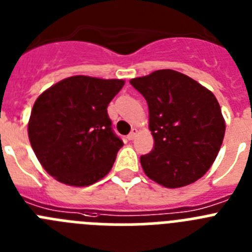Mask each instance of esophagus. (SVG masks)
Wrapping results in <instances>:
<instances>
[{
	"label": "esophagus",
	"instance_id": "esophagus-1",
	"mask_svg": "<svg viewBox=\"0 0 252 252\" xmlns=\"http://www.w3.org/2000/svg\"><path fill=\"white\" fill-rule=\"evenodd\" d=\"M136 135H137V128H136V127H133L132 130H131V132L128 133L127 139H128V140H133V139H135V137H136Z\"/></svg>",
	"mask_w": 252,
	"mask_h": 252
}]
</instances>
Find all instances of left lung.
<instances>
[{
	"label": "left lung",
	"mask_w": 252,
	"mask_h": 252,
	"mask_svg": "<svg viewBox=\"0 0 252 252\" xmlns=\"http://www.w3.org/2000/svg\"><path fill=\"white\" fill-rule=\"evenodd\" d=\"M130 83L149 106L154 149L140 158L145 174L165 188L194 183L212 166L226 131L215 94L171 69L133 78Z\"/></svg>",
	"instance_id": "obj_1"
}]
</instances>
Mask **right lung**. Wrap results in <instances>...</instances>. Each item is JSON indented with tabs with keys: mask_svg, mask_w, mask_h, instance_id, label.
<instances>
[{
	"mask_svg": "<svg viewBox=\"0 0 252 252\" xmlns=\"http://www.w3.org/2000/svg\"><path fill=\"white\" fill-rule=\"evenodd\" d=\"M124 84L73 75L37 97L28 133L48 174L66 186L87 187L110 173L124 142L113 133L107 106Z\"/></svg>",
	"mask_w": 252,
	"mask_h": 252,
	"instance_id": "add662e5",
	"label": "right lung"
}]
</instances>
